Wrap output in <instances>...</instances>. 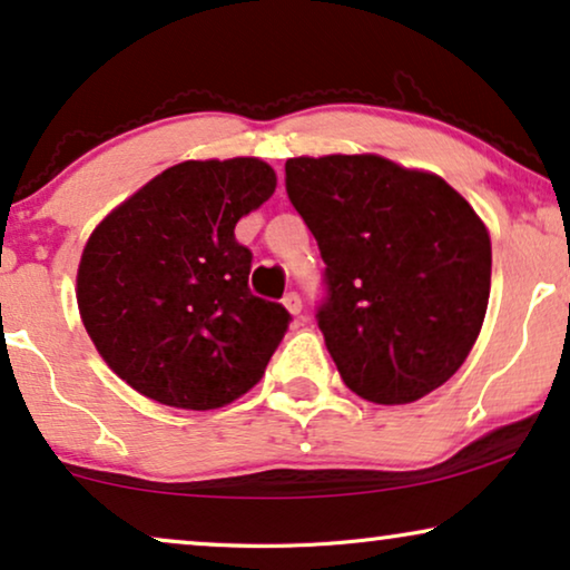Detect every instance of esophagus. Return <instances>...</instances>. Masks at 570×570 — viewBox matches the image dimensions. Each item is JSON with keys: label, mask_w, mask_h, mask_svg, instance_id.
I'll use <instances>...</instances> for the list:
<instances>
[{"label": "esophagus", "mask_w": 570, "mask_h": 570, "mask_svg": "<svg viewBox=\"0 0 570 570\" xmlns=\"http://www.w3.org/2000/svg\"><path fill=\"white\" fill-rule=\"evenodd\" d=\"M283 306L287 308V314H291V316H298L301 311H303V301H301V295H298V293H287L285 298H283Z\"/></svg>", "instance_id": "obj_1"}]
</instances>
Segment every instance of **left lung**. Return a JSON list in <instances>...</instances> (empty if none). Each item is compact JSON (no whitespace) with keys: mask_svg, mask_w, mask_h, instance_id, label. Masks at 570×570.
Here are the masks:
<instances>
[{"mask_svg":"<svg viewBox=\"0 0 570 570\" xmlns=\"http://www.w3.org/2000/svg\"><path fill=\"white\" fill-rule=\"evenodd\" d=\"M285 186L326 264L318 330L347 389L407 404L446 384L490 298V233L470 202L373 153L291 158Z\"/></svg>","mask_w":570,"mask_h":570,"instance_id":"8db88e82","label":"left lung"}]
</instances>
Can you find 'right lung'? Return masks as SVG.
I'll return each instance as SVG.
<instances>
[{"label":"right lung","mask_w":570,"mask_h":570,"mask_svg":"<svg viewBox=\"0 0 570 570\" xmlns=\"http://www.w3.org/2000/svg\"><path fill=\"white\" fill-rule=\"evenodd\" d=\"M275 186L259 158L184 160L90 233L77 308L98 355L135 392L205 412L259 384L291 316L248 291L252 252L233 230Z\"/></svg>","instance_id":"obj_1"}]
</instances>
